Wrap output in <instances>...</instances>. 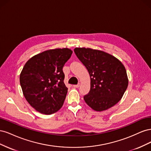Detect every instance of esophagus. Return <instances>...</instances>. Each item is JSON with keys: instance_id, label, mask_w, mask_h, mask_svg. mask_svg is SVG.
I'll return each instance as SVG.
<instances>
[{"instance_id": "obj_1", "label": "esophagus", "mask_w": 151, "mask_h": 151, "mask_svg": "<svg viewBox=\"0 0 151 151\" xmlns=\"http://www.w3.org/2000/svg\"><path fill=\"white\" fill-rule=\"evenodd\" d=\"M79 86H80V84H77V85H74V86H73V87H74V88H78Z\"/></svg>"}]
</instances>
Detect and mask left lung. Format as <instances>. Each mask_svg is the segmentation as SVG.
<instances>
[{"label":"left lung","instance_id":"obj_1","mask_svg":"<svg viewBox=\"0 0 151 151\" xmlns=\"http://www.w3.org/2000/svg\"><path fill=\"white\" fill-rule=\"evenodd\" d=\"M74 52L86 67L91 88L84 99L96 111H103L119 102L129 84L123 63L112 55L90 48H76Z\"/></svg>","mask_w":151,"mask_h":151}]
</instances>
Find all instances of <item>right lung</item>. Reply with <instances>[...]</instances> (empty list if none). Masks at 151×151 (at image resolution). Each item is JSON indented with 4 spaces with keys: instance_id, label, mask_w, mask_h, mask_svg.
<instances>
[{
    "instance_id": "1",
    "label": "right lung",
    "mask_w": 151,
    "mask_h": 151,
    "mask_svg": "<svg viewBox=\"0 0 151 151\" xmlns=\"http://www.w3.org/2000/svg\"><path fill=\"white\" fill-rule=\"evenodd\" d=\"M68 48L46 50L27 61L20 74L26 101L36 111L51 115L63 106L67 93L62 68L71 57Z\"/></svg>"
}]
</instances>
